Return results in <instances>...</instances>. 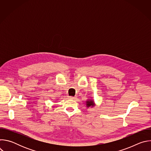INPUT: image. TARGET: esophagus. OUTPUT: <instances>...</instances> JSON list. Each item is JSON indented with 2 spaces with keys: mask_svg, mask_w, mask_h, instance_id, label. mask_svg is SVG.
<instances>
[{
  "mask_svg": "<svg viewBox=\"0 0 151 151\" xmlns=\"http://www.w3.org/2000/svg\"><path fill=\"white\" fill-rule=\"evenodd\" d=\"M69 99H75V97H72V96H69Z\"/></svg>",
  "mask_w": 151,
  "mask_h": 151,
  "instance_id": "1",
  "label": "esophagus"
}]
</instances>
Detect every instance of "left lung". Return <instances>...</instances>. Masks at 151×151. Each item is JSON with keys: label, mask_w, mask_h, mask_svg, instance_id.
<instances>
[{"label": "left lung", "mask_w": 151, "mask_h": 151, "mask_svg": "<svg viewBox=\"0 0 151 151\" xmlns=\"http://www.w3.org/2000/svg\"><path fill=\"white\" fill-rule=\"evenodd\" d=\"M86 105H87V107H93L95 105L94 101L92 100H88L87 101H86Z\"/></svg>", "instance_id": "left-lung-1"}]
</instances>
